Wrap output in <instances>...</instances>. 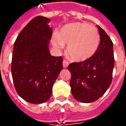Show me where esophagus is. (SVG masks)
I'll return each instance as SVG.
<instances>
[{
    "label": "esophagus",
    "mask_w": 126,
    "mask_h": 126,
    "mask_svg": "<svg viewBox=\"0 0 126 126\" xmlns=\"http://www.w3.org/2000/svg\"><path fill=\"white\" fill-rule=\"evenodd\" d=\"M69 64V62H68L67 60H64L63 61V67L64 68H66L67 66H68V65Z\"/></svg>",
    "instance_id": "1"
}]
</instances>
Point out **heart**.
<instances>
[{
	"label": "heart",
	"instance_id": "b5f03b06",
	"mask_svg": "<svg viewBox=\"0 0 126 126\" xmlns=\"http://www.w3.org/2000/svg\"><path fill=\"white\" fill-rule=\"evenodd\" d=\"M55 48L67 46V54L72 60L83 62L93 57L97 50L100 37L97 29L85 22H73L65 25L52 36Z\"/></svg>",
	"mask_w": 126,
	"mask_h": 126
}]
</instances>
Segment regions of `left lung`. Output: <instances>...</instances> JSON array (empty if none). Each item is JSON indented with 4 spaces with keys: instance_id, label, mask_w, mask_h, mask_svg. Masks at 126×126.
<instances>
[{
    "instance_id": "left-lung-1",
    "label": "left lung",
    "mask_w": 126,
    "mask_h": 126,
    "mask_svg": "<svg viewBox=\"0 0 126 126\" xmlns=\"http://www.w3.org/2000/svg\"><path fill=\"white\" fill-rule=\"evenodd\" d=\"M100 42L94 55L87 60L73 62L70 86L74 98L83 103L97 100L109 88L114 65L113 44L105 31L98 26Z\"/></svg>"
}]
</instances>
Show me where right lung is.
Listing matches in <instances>:
<instances>
[{"instance_id":"obj_1","label":"right lung","mask_w":126,"mask_h":126,"mask_svg":"<svg viewBox=\"0 0 126 126\" xmlns=\"http://www.w3.org/2000/svg\"><path fill=\"white\" fill-rule=\"evenodd\" d=\"M49 22L40 16L33 18L14 45V84L19 96L32 104H42L51 97L53 85L63 68L62 56H52L48 51L53 32Z\"/></svg>"}]
</instances>
